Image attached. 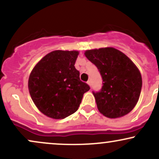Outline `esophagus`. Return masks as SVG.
Returning a JSON list of instances; mask_svg holds the SVG:
<instances>
[{"label":"esophagus","mask_w":159,"mask_h":159,"mask_svg":"<svg viewBox=\"0 0 159 159\" xmlns=\"http://www.w3.org/2000/svg\"><path fill=\"white\" fill-rule=\"evenodd\" d=\"M87 84H88L89 86H91V81H90V80H89V81H87Z\"/></svg>","instance_id":"34e87169"}]
</instances>
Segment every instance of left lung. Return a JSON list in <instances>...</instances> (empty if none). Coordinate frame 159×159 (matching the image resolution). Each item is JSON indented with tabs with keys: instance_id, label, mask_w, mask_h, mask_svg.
Instances as JSON below:
<instances>
[{
	"instance_id": "left-lung-1",
	"label": "left lung",
	"mask_w": 159,
	"mask_h": 159,
	"mask_svg": "<svg viewBox=\"0 0 159 159\" xmlns=\"http://www.w3.org/2000/svg\"><path fill=\"white\" fill-rule=\"evenodd\" d=\"M84 54L97 67L103 80L101 90L93 91L99 112L114 119L129 114L141 91L138 67L125 54L111 47L87 50Z\"/></svg>"
}]
</instances>
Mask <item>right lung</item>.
Instances as JSON below:
<instances>
[{"label":"right lung","instance_id":"right-lung-1","mask_svg":"<svg viewBox=\"0 0 159 159\" xmlns=\"http://www.w3.org/2000/svg\"><path fill=\"white\" fill-rule=\"evenodd\" d=\"M79 52L57 50L38 62L30 72L28 89L37 108L53 119H64L78 109L90 90L75 67Z\"/></svg>","mask_w":159,"mask_h":159}]
</instances>
